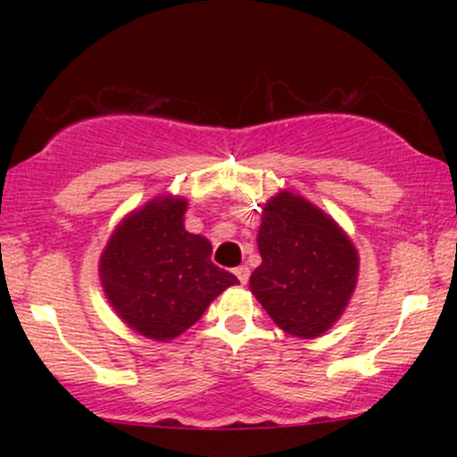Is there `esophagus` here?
<instances>
[{"mask_svg": "<svg viewBox=\"0 0 457 457\" xmlns=\"http://www.w3.org/2000/svg\"><path fill=\"white\" fill-rule=\"evenodd\" d=\"M234 272H236V277H238V281H240V283H246V281H249V275H251V272H249V269H246V266H238V269H236Z\"/></svg>", "mask_w": 457, "mask_h": 457, "instance_id": "34e87169", "label": "esophagus"}]
</instances>
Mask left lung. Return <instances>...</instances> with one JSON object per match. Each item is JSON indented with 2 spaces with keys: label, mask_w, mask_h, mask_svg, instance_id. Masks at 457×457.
Masks as SVG:
<instances>
[{
  "label": "left lung",
  "mask_w": 457,
  "mask_h": 457,
  "mask_svg": "<svg viewBox=\"0 0 457 457\" xmlns=\"http://www.w3.org/2000/svg\"><path fill=\"white\" fill-rule=\"evenodd\" d=\"M262 264L249 287L272 322L312 339L333 327L359 275L354 245L333 219L295 193L264 206L258 234Z\"/></svg>",
  "instance_id": "1"
}]
</instances>
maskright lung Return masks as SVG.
Masks as SVG:
<instances>
[{"label": "right lung", "instance_id": "obj_1", "mask_svg": "<svg viewBox=\"0 0 457 457\" xmlns=\"http://www.w3.org/2000/svg\"><path fill=\"white\" fill-rule=\"evenodd\" d=\"M187 202L152 199L118 225L101 255V281L118 316L150 339L167 342L202 318L225 287L238 283L211 262L206 238L182 223Z\"/></svg>", "mask_w": 457, "mask_h": 457}]
</instances>
